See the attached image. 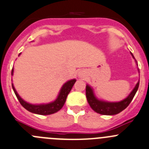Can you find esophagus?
<instances>
[{"instance_id":"1","label":"esophagus","mask_w":149,"mask_h":149,"mask_svg":"<svg viewBox=\"0 0 149 149\" xmlns=\"http://www.w3.org/2000/svg\"><path fill=\"white\" fill-rule=\"evenodd\" d=\"M84 75V72L83 71H80L79 72V76H81V77L82 76H83Z\"/></svg>"}]
</instances>
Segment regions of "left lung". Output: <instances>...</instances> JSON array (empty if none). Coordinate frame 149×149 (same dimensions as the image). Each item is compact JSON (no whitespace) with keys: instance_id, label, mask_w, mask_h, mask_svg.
<instances>
[{"instance_id":"8db88e82","label":"left lung","mask_w":149,"mask_h":149,"mask_svg":"<svg viewBox=\"0 0 149 149\" xmlns=\"http://www.w3.org/2000/svg\"><path fill=\"white\" fill-rule=\"evenodd\" d=\"M131 55H132V57L135 59L132 53H131ZM135 62H136L137 63L136 60H135ZM137 64H138V63H137ZM138 72L140 73L139 69H138ZM139 83H140V80L138 81V82L137 83V84L135 85L133 90H132V92H131V93L128 95L127 97H126L125 100L120 101V102H105V101H102V100H98L97 98L95 96V94H94L92 88L90 86H89V85H86V99H87V101L88 102H89L91 108L93 109V111H95V112H97V113L102 115L117 114V113H120L121 111L125 110V108L130 105L131 101H132V99H133L135 93H136V92L138 91V86H139Z\"/></svg>"}]
</instances>
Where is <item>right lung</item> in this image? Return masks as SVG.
<instances>
[{"label": "right lung", "instance_id": "add662e5", "mask_svg": "<svg viewBox=\"0 0 149 149\" xmlns=\"http://www.w3.org/2000/svg\"><path fill=\"white\" fill-rule=\"evenodd\" d=\"M20 54H21V53H20ZM20 54H19V55H20ZM13 73H14V69L11 70V75H12V76ZM76 81V79H72V80L67 81L65 84H63V86H62L57 99H56L54 102H52L48 104H41V105H33V104H30L25 102V101L23 100L20 97L19 95H18V93H17V91H16L13 84L12 88L14 93H15L16 96H17V99L19 101L20 104H21L26 110H27V111L31 112V113H36V114L49 115L56 113V112L60 111V110L63 108V106L64 105L65 102L66 101V98H67L69 92H70L72 87H73V86L74 85L75 82Z\"/></svg>", "mask_w": 149, "mask_h": 149}]
</instances>
